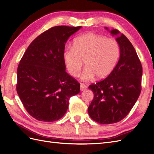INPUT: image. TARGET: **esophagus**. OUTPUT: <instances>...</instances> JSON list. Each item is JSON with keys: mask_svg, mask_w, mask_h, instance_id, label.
<instances>
[{"mask_svg": "<svg viewBox=\"0 0 154 154\" xmlns=\"http://www.w3.org/2000/svg\"><path fill=\"white\" fill-rule=\"evenodd\" d=\"M80 87H81V91H83V90H86V88H87V86H86L83 83H81Z\"/></svg>", "mask_w": 154, "mask_h": 154, "instance_id": "obj_1", "label": "esophagus"}]
</instances>
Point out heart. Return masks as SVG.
<instances>
[{
    "instance_id": "b5f03b06",
    "label": "heart",
    "mask_w": 154,
    "mask_h": 154,
    "mask_svg": "<svg viewBox=\"0 0 154 154\" xmlns=\"http://www.w3.org/2000/svg\"><path fill=\"white\" fill-rule=\"evenodd\" d=\"M120 56V46L112 39L92 33L74 39L72 46L66 47L63 58L66 68L76 77L85 62L86 67L81 75L82 80L89 81L97 76L103 79L115 68Z\"/></svg>"
}]
</instances>
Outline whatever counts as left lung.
<instances>
[{"label": "left lung", "mask_w": 154, "mask_h": 154, "mask_svg": "<svg viewBox=\"0 0 154 154\" xmlns=\"http://www.w3.org/2000/svg\"><path fill=\"white\" fill-rule=\"evenodd\" d=\"M111 32L117 35L119 31L115 29ZM116 41L120 57L116 67L107 78L88 86L94 93L88 114L93 120L101 124L116 123L124 119L136 103L142 89L143 68L135 48L123 34L116 38Z\"/></svg>", "instance_id": "left-lung-1"}]
</instances>
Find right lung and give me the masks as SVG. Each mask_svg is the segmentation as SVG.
<instances>
[{
	"instance_id": "right-lung-1",
	"label": "right lung",
	"mask_w": 154,
	"mask_h": 154,
	"mask_svg": "<svg viewBox=\"0 0 154 154\" xmlns=\"http://www.w3.org/2000/svg\"><path fill=\"white\" fill-rule=\"evenodd\" d=\"M81 28L56 26L45 30L32 42L19 62L17 92L35 119H60L70 97L80 92V84L65 71L63 51L69 37Z\"/></svg>"
}]
</instances>
